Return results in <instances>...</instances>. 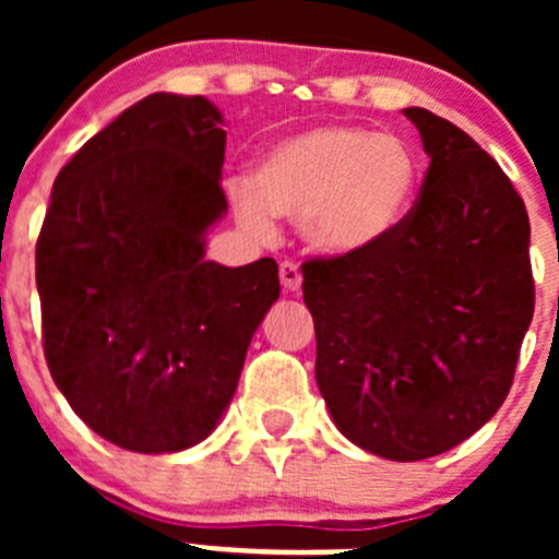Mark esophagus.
I'll return each instance as SVG.
<instances>
[{"instance_id": "34e87169", "label": "esophagus", "mask_w": 559, "mask_h": 559, "mask_svg": "<svg viewBox=\"0 0 559 559\" xmlns=\"http://www.w3.org/2000/svg\"><path fill=\"white\" fill-rule=\"evenodd\" d=\"M281 286L292 295L302 289V273L295 262H281Z\"/></svg>"}]
</instances>
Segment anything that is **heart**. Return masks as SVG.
<instances>
[{"label":"heart","mask_w":559,"mask_h":559,"mask_svg":"<svg viewBox=\"0 0 559 559\" xmlns=\"http://www.w3.org/2000/svg\"><path fill=\"white\" fill-rule=\"evenodd\" d=\"M408 140L354 123H321L270 145L251 183L233 189L240 227L267 238L273 216L297 218L308 248L354 257L392 238L419 194Z\"/></svg>","instance_id":"heart-1"}]
</instances>
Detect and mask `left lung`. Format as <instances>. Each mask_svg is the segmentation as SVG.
I'll return each instance as SVG.
<instances>
[{"mask_svg":"<svg viewBox=\"0 0 559 559\" xmlns=\"http://www.w3.org/2000/svg\"><path fill=\"white\" fill-rule=\"evenodd\" d=\"M430 156L419 200L384 243L302 264L316 384L337 430L394 462L454 449L514 381L533 321L522 197L447 118L405 107Z\"/></svg>","mask_w":559,"mask_h":559,"instance_id":"obj_1","label":"left lung"}]
</instances>
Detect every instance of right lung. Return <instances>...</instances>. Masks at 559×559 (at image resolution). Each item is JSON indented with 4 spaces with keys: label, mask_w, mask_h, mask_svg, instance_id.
I'll use <instances>...</instances> for the list:
<instances>
[{
    "label": "right lung",
    "mask_w": 559,
    "mask_h": 559,
    "mask_svg": "<svg viewBox=\"0 0 559 559\" xmlns=\"http://www.w3.org/2000/svg\"><path fill=\"white\" fill-rule=\"evenodd\" d=\"M222 127L205 97L140 99L61 167L39 229L50 376L129 452H183L216 430L281 295L275 259H205L207 229L227 213Z\"/></svg>",
    "instance_id": "add662e5"
}]
</instances>
